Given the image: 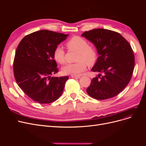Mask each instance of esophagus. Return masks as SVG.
<instances>
[{"label":"esophagus","mask_w":146,"mask_h":146,"mask_svg":"<svg viewBox=\"0 0 146 146\" xmlns=\"http://www.w3.org/2000/svg\"><path fill=\"white\" fill-rule=\"evenodd\" d=\"M71 77L74 78H76V79H78V78H80V76H71Z\"/></svg>","instance_id":"obj_1"}]
</instances>
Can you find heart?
I'll return each instance as SVG.
<instances>
[{
  "mask_svg": "<svg viewBox=\"0 0 146 146\" xmlns=\"http://www.w3.org/2000/svg\"><path fill=\"white\" fill-rule=\"evenodd\" d=\"M66 46L69 50L78 51L76 57L77 62L65 66L62 69L63 74L78 76L86 70L87 64L92 66L96 63L97 52L93 47L88 46L86 39L78 36H73L66 42ZM54 58L60 64L65 63V52L62 47L60 46L55 47L54 51Z\"/></svg>",
  "mask_w": 146,
  "mask_h": 146,
  "instance_id": "obj_1",
  "label": "heart"
}]
</instances>
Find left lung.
I'll return each instance as SVG.
<instances>
[{"mask_svg":"<svg viewBox=\"0 0 146 146\" xmlns=\"http://www.w3.org/2000/svg\"><path fill=\"white\" fill-rule=\"evenodd\" d=\"M82 36L94 44L99 56L91 71L99 73L87 88L88 94L98 100L117 96L131 80L135 56L131 46L121 34L112 30L95 29Z\"/></svg>","mask_w":146,"mask_h":146,"instance_id":"1","label":"left lung"}]
</instances>
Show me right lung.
Returning a JSON list of instances; mask_svg holds the SVG:
<instances>
[{
    "instance_id": "1",
    "label": "right lung",
    "mask_w": 146,
    "mask_h": 146,
    "mask_svg": "<svg viewBox=\"0 0 146 146\" xmlns=\"http://www.w3.org/2000/svg\"><path fill=\"white\" fill-rule=\"evenodd\" d=\"M68 35L42 30L25 36L17 46L13 62L16 82L30 99L50 104L62 94L68 76L51 77L58 72L54 51Z\"/></svg>"
}]
</instances>
